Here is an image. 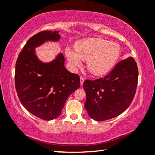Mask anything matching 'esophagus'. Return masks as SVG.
Returning <instances> with one entry per match:
<instances>
[{
    "mask_svg": "<svg viewBox=\"0 0 155 155\" xmlns=\"http://www.w3.org/2000/svg\"><path fill=\"white\" fill-rule=\"evenodd\" d=\"M84 81H85V78L83 77H80V82H81V85H83Z\"/></svg>",
    "mask_w": 155,
    "mask_h": 155,
    "instance_id": "34e87169",
    "label": "esophagus"
}]
</instances>
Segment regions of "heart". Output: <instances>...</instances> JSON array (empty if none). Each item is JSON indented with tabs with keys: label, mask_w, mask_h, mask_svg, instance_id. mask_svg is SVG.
I'll list each match as a JSON object with an SVG mask.
<instances>
[{
	"label": "heart",
	"mask_w": 155,
	"mask_h": 155,
	"mask_svg": "<svg viewBox=\"0 0 155 155\" xmlns=\"http://www.w3.org/2000/svg\"><path fill=\"white\" fill-rule=\"evenodd\" d=\"M75 51L65 50V55L73 68H79L83 61H87V67L91 74L100 76L108 72L120 56L118 44L101 38H85L78 41Z\"/></svg>",
	"instance_id": "heart-1"
}]
</instances>
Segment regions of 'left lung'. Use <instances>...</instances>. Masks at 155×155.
I'll return each instance as SVG.
<instances>
[{"instance_id":"obj_1","label":"left lung","mask_w":155,"mask_h":155,"mask_svg":"<svg viewBox=\"0 0 155 155\" xmlns=\"http://www.w3.org/2000/svg\"><path fill=\"white\" fill-rule=\"evenodd\" d=\"M138 82L137 63L129 57L103 78L85 80V108L96 121H104L124 112L134 98Z\"/></svg>"}]
</instances>
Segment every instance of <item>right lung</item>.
<instances>
[{
	"mask_svg": "<svg viewBox=\"0 0 155 155\" xmlns=\"http://www.w3.org/2000/svg\"><path fill=\"white\" fill-rule=\"evenodd\" d=\"M59 31H44L27 41L15 64V85L21 103L31 114L44 120L61 114L70 94L80 87V77L64 66L61 53L48 63L40 61L35 48L47 41H58Z\"/></svg>",
	"mask_w": 155,
	"mask_h": 155,
	"instance_id": "obj_1",
	"label": "right lung"
}]
</instances>
